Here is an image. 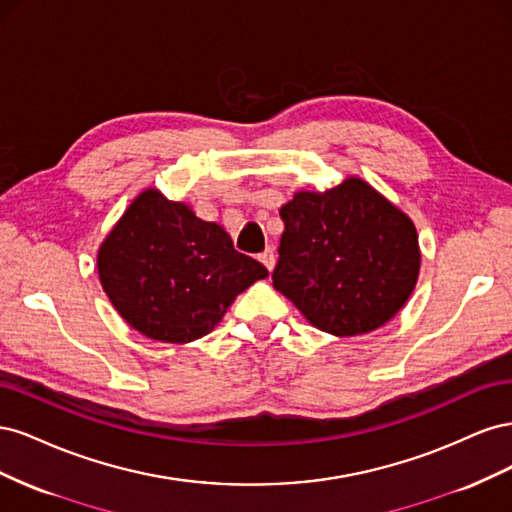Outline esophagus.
Returning a JSON list of instances; mask_svg holds the SVG:
<instances>
[{"instance_id":"34e87169","label":"esophagus","mask_w":512,"mask_h":512,"mask_svg":"<svg viewBox=\"0 0 512 512\" xmlns=\"http://www.w3.org/2000/svg\"><path fill=\"white\" fill-rule=\"evenodd\" d=\"M258 260H260L262 265H265L269 271H273V267H275V252H273V247H267V250L258 256Z\"/></svg>"}]
</instances>
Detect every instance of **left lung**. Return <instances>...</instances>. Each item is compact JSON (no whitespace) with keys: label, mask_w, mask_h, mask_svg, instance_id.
Listing matches in <instances>:
<instances>
[{"label":"left lung","mask_w":512,"mask_h":512,"mask_svg":"<svg viewBox=\"0 0 512 512\" xmlns=\"http://www.w3.org/2000/svg\"><path fill=\"white\" fill-rule=\"evenodd\" d=\"M273 286L333 335H361L389 322L414 290L421 254L406 213L361 179L294 194L280 211Z\"/></svg>","instance_id":"left-lung-1"}]
</instances>
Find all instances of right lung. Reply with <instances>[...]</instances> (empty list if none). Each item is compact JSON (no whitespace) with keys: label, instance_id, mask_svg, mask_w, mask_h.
Returning <instances> with one entry per match:
<instances>
[{"label":"right lung","instance_id":"right-lung-1","mask_svg":"<svg viewBox=\"0 0 512 512\" xmlns=\"http://www.w3.org/2000/svg\"><path fill=\"white\" fill-rule=\"evenodd\" d=\"M98 273L121 318L168 344L213 331L237 294L269 275L220 224L156 190L138 196L106 237Z\"/></svg>","mask_w":512,"mask_h":512}]
</instances>
